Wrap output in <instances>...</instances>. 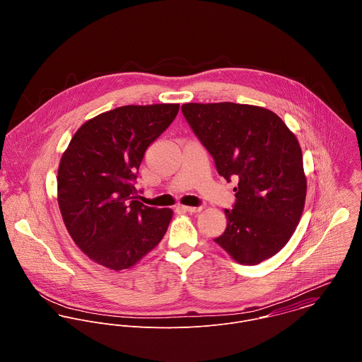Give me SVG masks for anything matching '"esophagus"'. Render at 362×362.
I'll return each mask as SVG.
<instances>
[{
  "label": "esophagus",
  "instance_id": "esophagus-1",
  "mask_svg": "<svg viewBox=\"0 0 362 362\" xmlns=\"http://www.w3.org/2000/svg\"><path fill=\"white\" fill-rule=\"evenodd\" d=\"M180 209L184 210V211H188V213H198V211L202 210V207L201 206H180Z\"/></svg>",
  "mask_w": 362,
  "mask_h": 362
}]
</instances>
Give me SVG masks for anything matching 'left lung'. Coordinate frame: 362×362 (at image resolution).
<instances>
[{
	"label": "left lung",
	"instance_id": "1",
	"mask_svg": "<svg viewBox=\"0 0 362 362\" xmlns=\"http://www.w3.org/2000/svg\"><path fill=\"white\" fill-rule=\"evenodd\" d=\"M213 156L217 173L234 188L227 227L214 238L241 264L276 255L291 238L305 206L307 177L296 135L273 111L251 104L187 103L181 107Z\"/></svg>",
	"mask_w": 362,
	"mask_h": 362
}]
</instances>
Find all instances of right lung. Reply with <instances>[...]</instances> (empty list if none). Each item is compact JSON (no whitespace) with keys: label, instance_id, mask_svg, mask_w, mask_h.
Listing matches in <instances>:
<instances>
[{"label":"right lung","instance_id":"add662e5","mask_svg":"<svg viewBox=\"0 0 362 362\" xmlns=\"http://www.w3.org/2000/svg\"><path fill=\"white\" fill-rule=\"evenodd\" d=\"M180 104L122 105L86 121L62 153L57 199L78 248L111 270L129 269L161 241L171 209L136 201L134 181L148 146Z\"/></svg>","mask_w":362,"mask_h":362}]
</instances>
